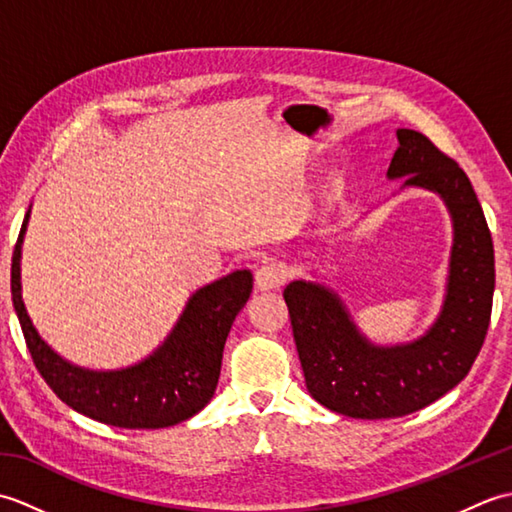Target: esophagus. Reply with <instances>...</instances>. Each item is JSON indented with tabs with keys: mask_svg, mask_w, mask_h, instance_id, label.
<instances>
[{
	"mask_svg": "<svg viewBox=\"0 0 512 512\" xmlns=\"http://www.w3.org/2000/svg\"><path fill=\"white\" fill-rule=\"evenodd\" d=\"M288 270L279 262H268L255 273V286L257 290H275L281 286V281L286 279Z\"/></svg>",
	"mask_w": 512,
	"mask_h": 512,
	"instance_id": "34e87169",
	"label": "esophagus"
}]
</instances>
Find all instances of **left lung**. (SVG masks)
<instances>
[{
    "instance_id": "1",
    "label": "left lung",
    "mask_w": 512,
    "mask_h": 512,
    "mask_svg": "<svg viewBox=\"0 0 512 512\" xmlns=\"http://www.w3.org/2000/svg\"><path fill=\"white\" fill-rule=\"evenodd\" d=\"M396 138L387 180L402 178V189L436 193L453 224L436 321L418 339L378 345L330 286L295 279L284 290L310 396L334 413L363 420L407 416L458 385L482 350L493 308V239L471 180L420 132L396 129Z\"/></svg>"
}]
</instances>
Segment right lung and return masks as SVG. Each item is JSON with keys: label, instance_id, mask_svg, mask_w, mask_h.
I'll list each match as a JSON object with an SVG mask.
<instances>
[{"label": "right lung", "instance_id": "obj_1", "mask_svg": "<svg viewBox=\"0 0 512 512\" xmlns=\"http://www.w3.org/2000/svg\"><path fill=\"white\" fill-rule=\"evenodd\" d=\"M30 209L32 204L15 244L10 292L28 352L54 394L83 416L123 429L173 427L209 405L226 336L253 290L250 270H235L195 290L165 341L143 361L118 369L81 367L41 339L21 295V246Z\"/></svg>", "mask_w": 512, "mask_h": 512}]
</instances>
